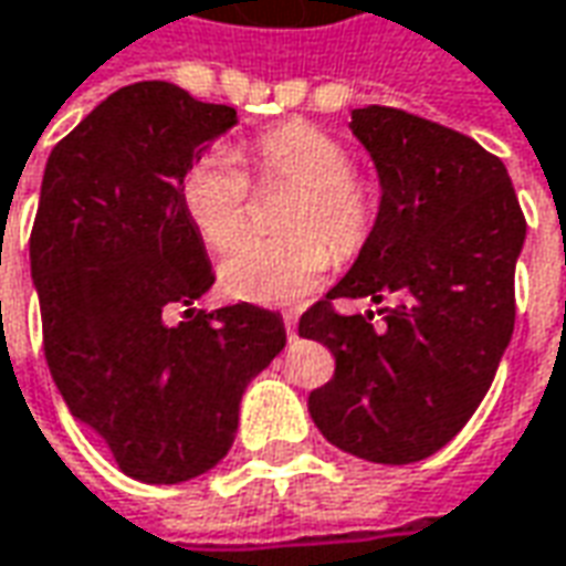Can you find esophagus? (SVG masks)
<instances>
[{"label":"esophagus","mask_w":566,"mask_h":566,"mask_svg":"<svg viewBox=\"0 0 566 566\" xmlns=\"http://www.w3.org/2000/svg\"><path fill=\"white\" fill-rule=\"evenodd\" d=\"M284 331H287V339H296V315L294 312H287V315H284Z\"/></svg>","instance_id":"esophagus-1"}]
</instances>
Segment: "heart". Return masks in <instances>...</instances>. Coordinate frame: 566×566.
Instances as JSON below:
<instances>
[{"mask_svg":"<svg viewBox=\"0 0 566 566\" xmlns=\"http://www.w3.org/2000/svg\"><path fill=\"white\" fill-rule=\"evenodd\" d=\"M251 171L263 187H291L284 214L291 235H248L220 263L227 294L263 306H287L312 294L334 254L365 248L377 220V192L352 171V156L337 137L306 122H287L256 134L248 144ZM251 184L227 149H211L192 161L180 180V205L201 242L223 251L248 223Z\"/></svg>","mask_w":566,"mask_h":566,"instance_id":"heart-1","label":"heart"}]
</instances>
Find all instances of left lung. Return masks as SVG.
<instances>
[{
	"mask_svg": "<svg viewBox=\"0 0 566 566\" xmlns=\"http://www.w3.org/2000/svg\"><path fill=\"white\" fill-rule=\"evenodd\" d=\"M349 128L382 196L352 270L300 318L337 361L310 413L334 448L407 465L444 448L496 377L527 223L505 165L472 137L392 106L352 109ZM339 295L399 303L374 328L369 313L339 316Z\"/></svg>",
	"mask_w": 566,
	"mask_h": 566,
	"instance_id": "1",
	"label": "left lung"
}]
</instances>
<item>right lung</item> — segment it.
Wrapping results in <instances>:
<instances>
[{"label":"right lung","mask_w":566,"mask_h":566,"mask_svg":"<svg viewBox=\"0 0 566 566\" xmlns=\"http://www.w3.org/2000/svg\"><path fill=\"white\" fill-rule=\"evenodd\" d=\"M235 109L171 82H134L51 149L33 272L51 377L125 475L180 484L232 448L248 382L284 349L279 312L192 310L211 284L180 180ZM187 305L185 322L164 312Z\"/></svg>","instance_id":"1"}]
</instances>
